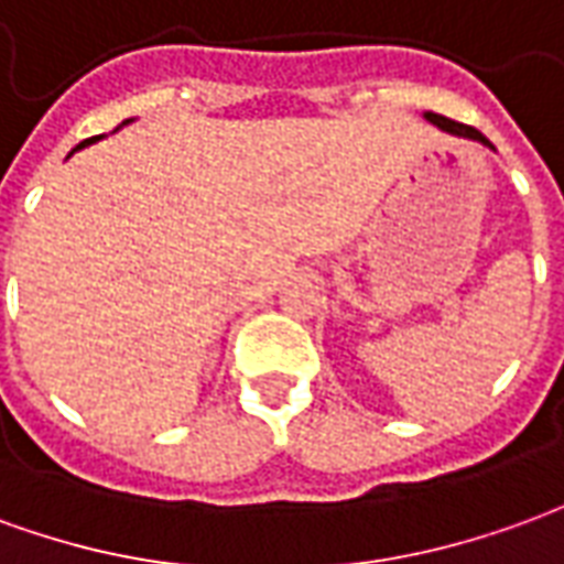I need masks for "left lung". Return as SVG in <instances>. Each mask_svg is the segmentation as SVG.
Returning a JSON list of instances; mask_svg holds the SVG:
<instances>
[{"label":"left lung","instance_id":"1","mask_svg":"<svg viewBox=\"0 0 564 564\" xmlns=\"http://www.w3.org/2000/svg\"><path fill=\"white\" fill-rule=\"evenodd\" d=\"M423 119H426V122H433V126H438V129H442V131H447V134H454V138L478 141V143H484V147H490V150H496V147H492V143L487 141V138H484V134H480L478 129H471V126L454 122V119L442 117V113H433V110H426V113H423Z\"/></svg>","mask_w":564,"mask_h":564}]
</instances>
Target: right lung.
Instances as JSON below:
<instances>
[{
    "mask_svg": "<svg viewBox=\"0 0 564 564\" xmlns=\"http://www.w3.org/2000/svg\"><path fill=\"white\" fill-rule=\"evenodd\" d=\"M129 122H134V119H126V122H122V126H129ZM122 126H119V129H122ZM98 138H86V141H80L77 143V147H74L72 152H77V150H84V147H89V143H96ZM72 152H68V155H72Z\"/></svg>",
    "mask_w": 564,
    "mask_h": 564,
    "instance_id": "add662e5",
    "label": "right lung"
}]
</instances>
